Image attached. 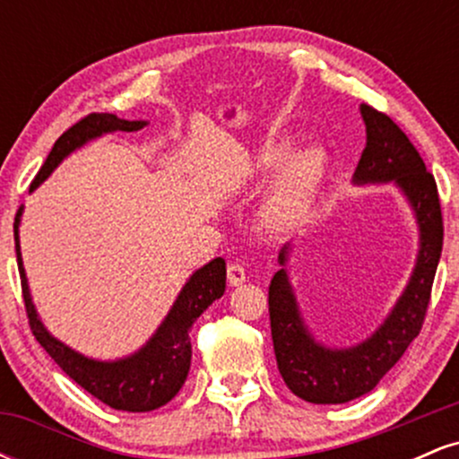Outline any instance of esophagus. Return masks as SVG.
<instances>
[{
    "mask_svg": "<svg viewBox=\"0 0 459 459\" xmlns=\"http://www.w3.org/2000/svg\"><path fill=\"white\" fill-rule=\"evenodd\" d=\"M226 281L230 287H239L241 282H246V267L241 263H229L226 267Z\"/></svg>",
    "mask_w": 459,
    "mask_h": 459,
    "instance_id": "obj_1",
    "label": "esophagus"
}]
</instances>
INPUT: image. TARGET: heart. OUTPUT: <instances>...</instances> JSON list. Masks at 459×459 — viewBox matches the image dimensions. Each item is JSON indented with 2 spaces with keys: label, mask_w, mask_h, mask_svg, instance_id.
<instances>
[{
  "label": "heart",
  "mask_w": 459,
  "mask_h": 459,
  "mask_svg": "<svg viewBox=\"0 0 459 459\" xmlns=\"http://www.w3.org/2000/svg\"><path fill=\"white\" fill-rule=\"evenodd\" d=\"M289 152L284 142H270L255 160V175H267ZM325 175V155L317 146L296 152L278 172L261 204V222L272 230H287L307 215Z\"/></svg>",
  "instance_id": "obj_1"
}]
</instances>
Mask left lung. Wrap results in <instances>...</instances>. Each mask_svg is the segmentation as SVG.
Listing matches in <instances>:
<instances>
[{"mask_svg":"<svg viewBox=\"0 0 459 459\" xmlns=\"http://www.w3.org/2000/svg\"><path fill=\"white\" fill-rule=\"evenodd\" d=\"M367 127V146L354 172V183H388L403 192L412 204L420 233V247L408 287L384 324L347 350L317 343L299 317L287 270L273 273L270 284V324L273 354L289 391L310 403H345L362 397L397 365L408 345L419 336L428 315L431 284L442 252V212L434 175L425 168L408 135L386 114L360 105ZM289 246L278 255L287 263Z\"/></svg>","mask_w":459,"mask_h":459,"instance_id":"8db88e82","label":"left lung"}]
</instances>
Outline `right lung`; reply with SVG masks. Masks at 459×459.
<instances>
[{"mask_svg":"<svg viewBox=\"0 0 459 459\" xmlns=\"http://www.w3.org/2000/svg\"><path fill=\"white\" fill-rule=\"evenodd\" d=\"M146 120H123L114 114H88L77 120L71 129H66L56 140L54 149L47 157L39 175L31 181L30 192L40 186L56 166L68 152L86 144L88 140L109 134V131H138ZM19 220L21 209L14 218V246H17V263L21 273V289H23L25 313H28L31 334L36 336L45 351L57 362V367L75 380L83 391H88L99 402L114 410L127 412H151L170 402L186 384L189 362H192V343H189V328L200 315L204 313L218 298H222L226 287V263L224 259H213L204 267L192 273L186 287L178 293L168 317L161 321L155 334L142 350L127 358L112 362L92 360L77 354L75 350L60 343L47 332L43 321L36 315L31 304L28 278H25L23 261L19 247Z\"/></svg>","mask_w":459,"mask_h":459,"instance_id":"obj_1","label":"right lung"}]
</instances>
